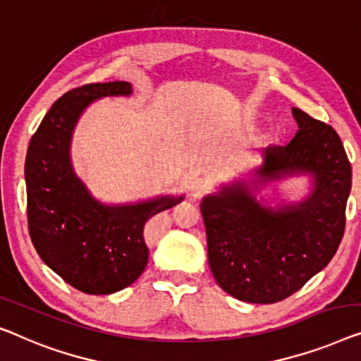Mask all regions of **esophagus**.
I'll return each instance as SVG.
<instances>
[{
    "label": "esophagus",
    "instance_id": "esophagus-1",
    "mask_svg": "<svg viewBox=\"0 0 361 361\" xmlns=\"http://www.w3.org/2000/svg\"><path fill=\"white\" fill-rule=\"evenodd\" d=\"M190 191L192 197H202L204 195H207L211 191V183H209L207 178H202V176H197L191 181L190 185Z\"/></svg>",
    "mask_w": 361,
    "mask_h": 361
}]
</instances>
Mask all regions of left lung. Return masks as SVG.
Masks as SVG:
<instances>
[{"instance_id":"left-lung-1","label":"left lung","mask_w":361,"mask_h":361,"mask_svg":"<svg viewBox=\"0 0 361 361\" xmlns=\"http://www.w3.org/2000/svg\"><path fill=\"white\" fill-rule=\"evenodd\" d=\"M298 131L285 146H269L261 183L295 171L314 176V191L297 206L262 207L243 185L206 196L201 212L214 279L248 303H277L303 287L334 257L345 232L352 166L332 126L292 109Z\"/></svg>"}]
</instances>
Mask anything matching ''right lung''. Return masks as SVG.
Listing matches in <instances>:
<instances>
[{
	"label": "right lung",
	"mask_w": 361,
	"mask_h": 361,
	"mask_svg": "<svg viewBox=\"0 0 361 361\" xmlns=\"http://www.w3.org/2000/svg\"><path fill=\"white\" fill-rule=\"evenodd\" d=\"M125 80L95 82L60 97L43 116L25 155L27 222L45 264L89 295L131 285L147 266L144 225L183 197H159L136 206H104L89 195L69 162L73 128L85 106L106 95H129Z\"/></svg>",
	"instance_id": "obj_1"
}]
</instances>
